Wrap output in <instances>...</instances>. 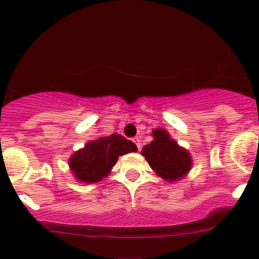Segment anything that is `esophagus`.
<instances>
[{
    "mask_svg": "<svg viewBox=\"0 0 259 259\" xmlns=\"http://www.w3.org/2000/svg\"><path fill=\"white\" fill-rule=\"evenodd\" d=\"M132 141H133V142L136 143V146H137L138 151H140V150H141V141H140V138H138V137H135V138H133Z\"/></svg>",
    "mask_w": 259,
    "mask_h": 259,
    "instance_id": "34e87169",
    "label": "esophagus"
}]
</instances>
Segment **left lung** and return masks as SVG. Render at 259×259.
I'll return each mask as SVG.
<instances>
[{
  "instance_id": "obj_1",
  "label": "left lung",
  "mask_w": 259,
  "mask_h": 259,
  "mask_svg": "<svg viewBox=\"0 0 259 259\" xmlns=\"http://www.w3.org/2000/svg\"><path fill=\"white\" fill-rule=\"evenodd\" d=\"M153 141L142 148L141 153L153 171L163 180L172 183L180 180L191 168V156L185 148L174 141L167 131H152Z\"/></svg>"
}]
</instances>
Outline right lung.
Wrapping results in <instances>:
<instances>
[{"label":"right lung","instance_id":"right-lung-1","mask_svg":"<svg viewBox=\"0 0 259 259\" xmlns=\"http://www.w3.org/2000/svg\"><path fill=\"white\" fill-rule=\"evenodd\" d=\"M136 151L137 147L132 141L113 133L89 141L81 150L73 153L69 158V166L80 183H98L108 176L119 156Z\"/></svg>","mask_w":259,"mask_h":259}]
</instances>
